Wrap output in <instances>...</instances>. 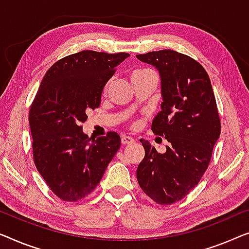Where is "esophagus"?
Listing matches in <instances>:
<instances>
[{
    "instance_id": "1",
    "label": "esophagus",
    "mask_w": 249,
    "mask_h": 249,
    "mask_svg": "<svg viewBox=\"0 0 249 249\" xmlns=\"http://www.w3.org/2000/svg\"><path fill=\"white\" fill-rule=\"evenodd\" d=\"M135 140L131 138V136H127V135H123L122 136V144H132V143H134Z\"/></svg>"
}]
</instances>
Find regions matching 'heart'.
Listing matches in <instances>:
<instances>
[{"label":"heart","instance_id":"1","mask_svg":"<svg viewBox=\"0 0 249 249\" xmlns=\"http://www.w3.org/2000/svg\"><path fill=\"white\" fill-rule=\"evenodd\" d=\"M140 72H143V71H136V72L133 73V74H136V73H140Z\"/></svg>","mask_w":249,"mask_h":249}]
</instances>
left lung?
Here are the masks:
<instances>
[{
	"mask_svg": "<svg viewBox=\"0 0 249 249\" xmlns=\"http://www.w3.org/2000/svg\"><path fill=\"white\" fill-rule=\"evenodd\" d=\"M155 66L161 80V110L152 132L169 142L158 153L140 140L145 156L136 169L140 187L166 205L185 197L208 169L221 124L212 85L204 68L190 56L171 50L136 55Z\"/></svg>",
	"mask_w": 249,
	"mask_h": 249,
	"instance_id": "left-lung-1",
	"label": "left lung"
}]
</instances>
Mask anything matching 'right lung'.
Segmentation results:
<instances>
[{
    "instance_id": "obj_1",
    "label": "right lung",
    "mask_w": 249,
    "mask_h": 249,
    "mask_svg": "<svg viewBox=\"0 0 249 249\" xmlns=\"http://www.w3.org/2000/svg\"><path fill=\"white\" fill-rule=\"evenodd\" d=\"M129 54L82 51L50 68L29 111L34 161L52 192L63 201L89 195L121 146L117 133L89 138L87 111L99 107L104 87Z\"/></svg>"
}]
</instances>
